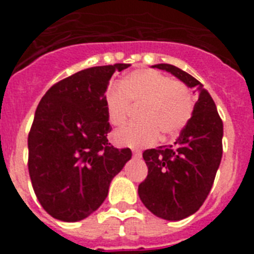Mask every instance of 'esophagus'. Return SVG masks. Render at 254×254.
Here are the masks:
<instances>
[{
  "instance_id": "obj_1",
  "label": "esophagus",
  "mask_w": 254,
  "mask_h": 254,
  "mask_svg": "<svg viewBox=\"0 0 254 254\" xmlns=\"http://www.w3.org/2000/svg\"><path fill=\"white\" fill-rule=\"evenodd\" d=\"M133 158H136V159L141 158V152L140 151H133Z\"/></svg>"
}]
</instances>
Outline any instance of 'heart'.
I'll use <instances>...</instances> for the list:
<instances>
[{
  "label": "heart",
  "instance_id": "heart-1",
  "mask_svg": "<svg viewBox=\"0 0 254 254\" xmlns=\"http://www.w3.org/2000/svg\"><path fill=\"white\" fill-rule=\"evenodd\" d=\"M129 105L140 107V122L114 133V142L121 146H149L158 137L163 142L173 140L190 122L194 109L188 87L156 69H136L118 82V86L109 89L105 96L109 123L116 127L125 125Z\"/></svg>",
  "mask_w": 254,
  "mask_h": 254
}]
</instances>
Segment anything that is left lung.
Listing matches in <instances>:
<instances>
[{"instance_id":"obj_1","label":"left lung","mask_w":254,"mask_h":254,"mask_svg":"<svg viewBox=\"0 0 254 254\" xmlns=\"http://www.w3.org/2000/svg\"><path fill=\"white\" fill-rule=\"evenodd\" d=\"M152 67L173 73L199 94L193 114L174 145L142 154L147 177L138 186L141 201L161 219L182 220L202 206L214 185L223 156V121L211 95L193 76L173 64Z\"/></svg>"}]
</instances>
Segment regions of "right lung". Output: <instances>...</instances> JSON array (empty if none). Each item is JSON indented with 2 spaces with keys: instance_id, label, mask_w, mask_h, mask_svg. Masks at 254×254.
I'll list each match as a JSON object with an SVG mask.
<instances>
[{
  "instance_id": "add662e5",
  "label": "right lung",
  "mask_w": 254,
  "mask_h": 254,
  "mask_svg": "<svg viewBox=\"0 0 254 254\" xmlns=\"http://www.w3.org/2000/svg\"><path fill=\"white\" fill-rule=\"evenodd\" d=\"M82 69L56 82L35 111L28 136V168L35 196L55 219L78 221L104 202L112 179L131 159L108 142L105 91L116 69Z\"/></svg>"
}]
</instances>
